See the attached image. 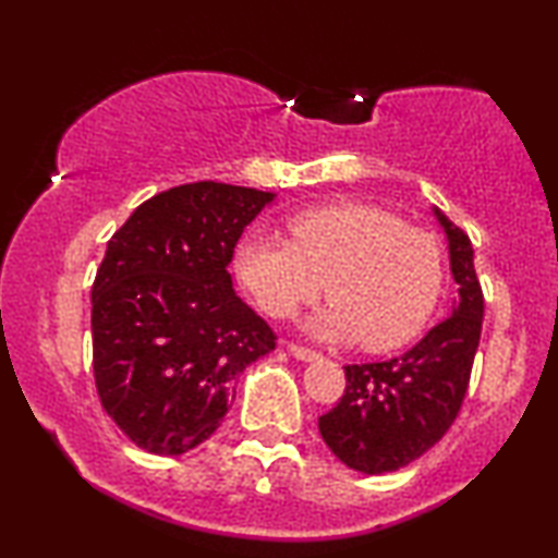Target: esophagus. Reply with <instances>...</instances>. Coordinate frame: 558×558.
<instances>
[{"label":"esophagus","mask_w":558,"mask_h":558,"mask_svg":"<svg viewBox=\"0 0 558 558\" xmlns=\"http://www.w3.org/2000/svg\"><path fill=\"white\" fill-rule=\"evenodd\" d=\"M287 350L296 357V361H304V363H307V361H317V357H319L317 350L304 348V345H296V342H289Z\"/></svg>","instance_id":"34e87169"}]
</instances>
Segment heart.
Listing matches in <instances>:
<instances>
[{
  "mask_svg": "<svg viewBox=\"0 0 558 558\" xmlns=\"http://www.w3.org/2000/svg\"><path fill=\"white\" fill-rule=\"evenodd\" d=\"M292 243L248 235L235 248V277L271 317H289L323 289L332 302L307 330L355 340L384 353L407 345L429 323L445 281L437 235L365 203H332L296 213Z\"/></svg>",
  "mask_w": 558,
  "mask_h": 558,
  "instance_id": "obj_1",
  "label": "heart"
}]
</instances>
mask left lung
<instances>
[{
  "instance_id": "left-lung-1",
  "label": "left lung",
  "mask_w": 558,
  "mask_h": 558,
  "mask_svg": "<svg viewBox=\"0 0 558 558\" xmlns=\"http://www.w3.org/2000/svg\"><path fill=\"white\" fill-rule=\"evenodd\" d=\"M447 233L457 281L452 315L414 348L384 363L345 365V393L319 416V434L342 464L363 475L407 468L445 437L468 393L483 330V289L468 233L434 208Z\"/></svg>"
}]
</instances>
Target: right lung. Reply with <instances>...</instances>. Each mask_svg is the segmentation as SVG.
<instances>
[{
  "instance_id": "right-lung-1",
  "label": "right lung",
  "mask_w": 558,
  "mask_h": 558,
  "mask_svg": "<svg viewBox=\"0 0 558 558\" xmlns=\"http://www.w3.org/2000/svg\"><path fill=\"white\" fill-rule=\"evenodd\" d=\"M274 193L190 182L136 208L90 289L98 399L151 454H185L218 429L235 380L277 335L233 292L228 264Z\"/></svg>"
}]
</instances>
